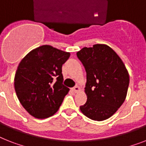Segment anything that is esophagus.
Masks as SVG:
<instances>
[{
	"mask_svg": "<svg viewBox=\"0 0 146 146\" xmlns=\"http://www.w3.org/2000/svg\"><path fill=\"white\" fill-rule=\"evenodd\" d=\"M73 91L75 92V93H77V92H80V88L76 85V86H75L74 88H73Z\"/></svg>",
	"mask_w": 146,
	"mask_h": 146,
	"instance_id": "esophagus-1",
	"label": "esophagus"
}]
</instances>
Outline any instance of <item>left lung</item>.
<instances>
[{
  "label": "left lung",
  "mask_w": 146,
  "mask_h": 146,
  "mask_svg": "<svg viewBox=\"0 0 146 146\" xmlns=\"http://www.w3.org/2000/svg\"><path fill=\"white\" fill-rule=\"evenodd\" d=\"M86 71L87 101L81 112L90 119L106 120L123 104L128 89L129 73L116 52L107 45L84 47L76 53Z\"/></svg>",
  "instance_id": "left-lung-1"
}]
</instances>
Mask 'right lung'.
<instances>
[{"instance_id": "right-lung-1", "label": "right lung", "mask_w": 146, "mask_h": 146, "mask_svg": "<svg viewBox=\"0 0 146 146\" xmlns=\"http://www.w3.org/2000/svg\"><path fill=\"white\" fill-rule=\"evenodd\" d=\"M70 52L43 45L28 53L18 66L14 87L27 112L44 119L58 110L70 89L63 85L62 65Z\"/></svg>"}]
</instances>
